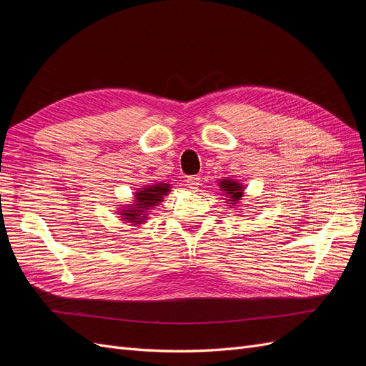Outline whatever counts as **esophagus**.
<instances>
[{
  "label": "esophagus",
  "mask_w": 366,
  "mask_h": 366,
  "mask_svg": "<svg viewBox=\"0 0 366 366\" xmlns=\"http://www.w3.org/2000/svg\"><path fill=\"white\" fill-rule=\"evenodd\" d=\"M186 186L189 187V189H192V191H198V187L202 186L200 175H191V177H187V179H186Z\"/></svg>",
  "instance_id": "esophagus-1"
}]
</instances>
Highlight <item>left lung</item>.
Segmentation results:
<instances>
[{"label":"left lung","mask_w":366,"mask_h":366,"mask_svg":"<svg viewBox=\"0 0 366 366\" xmlns=\"http://www.w3.org/2000/svg\"><path fill=\"white\" fill-rule=\"evenodd\" d=\"M219 186H221V191L226 192V195H229L232 203H238V200L242 197L241 184H238L234 180H221Z\"/></svg>","instance_id":"1"}]
</instances>
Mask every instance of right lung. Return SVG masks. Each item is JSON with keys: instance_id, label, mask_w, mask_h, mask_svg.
<instances>
[{"instance_id": "1", "label": "right lung", "mask_w": 366, "mask_h": 366, "mask_svg": "<svg viewBox=\"0 0 366 366\" xmlns=\"http://www.w3.org/2000/svg\"><path fill=\"white\" fill-rule=\"evenodd\" d=\"M169 192V184L166 183H159L154 186L143 187L140 192H136V204H132L131 209L124 210L122 215H124V221H129V223L134 224H142L143 219H145L147 209H151L152 206H156L159 202H162L163 195Z\"/></svg>"}]
</instances>
